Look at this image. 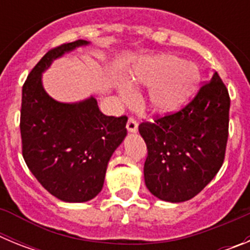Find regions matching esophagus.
Segmentation results:
<instances>
[{
	"mask_svg": "<svg viewBox=\"0 0 250 250\" xmlns=\"http://www.w3.org/2000/svg\"><path fill=\"white\" fill-rule=\"evenodd\" d=\"M126 129L129 132H136L138 131V123L135 121L134 118H129L126 124Z\"/></svg>",
	"mask_w": 250,
	"mask_h": 250,
	"instance_id": "34e87169",
	"label": "esophagus"
}]
</instances>
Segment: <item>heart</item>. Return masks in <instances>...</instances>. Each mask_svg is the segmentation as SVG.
<instances>
[{"label":"heart","mask_w":250,"mask_h":250,"mask_svg":"<svg viewBox=\"0 0 250 250\" xmlns=\"http://www.w3.org/2000/svg\"><path fill=\"white\" fill-rule=\"evenodd\" d=\"M126 83L131 86H150L147 105L156 114L167 115L179 110L195 95L200 74L196 66L174 55L143 57L129 71ZM124 100L131 99L125 85L119 87Z\"/></svg>","instance_id":"1"}]
</instances>
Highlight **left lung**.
<instances>
[{"instance_id": "obj_1", "label": "left lung", "mask_w": 250, "mask_h": 250, "mask_svg": "<svg viewBox=\"0 0 250 250\" xmlns=\"http://www.w3.org/2000/svg\"><path fill=\"white\" fill-rule=\"evenodd\" d=\"M229 107L228 90L214 72L180 111L139 125L147 146L145 185L152 195L187 202L213 180L224 161Z\"/></svg>"}]
</instances>
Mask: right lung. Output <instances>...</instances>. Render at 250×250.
Here are the masks:
<instances>
[{
  "mask_svg": "<svg viewBox=\"0 0 250 250\" xmlns=\"http://www.w3.org/2000/svg\"><path fill=\"white\" fill-rule=\"evenodd\" d=\"M89 43L77 40L50 50L22 87V155L40 184L66 203L100 193L110 158L126 136V116L104 115L94 96L60 103L43 89L42 74L54 60Z\"/></svg>",
  "mask_w": 250,
  "mask_h": 250,
  "instance_id": "add662e5",
  "label": "right lung"
}]
</instances>
